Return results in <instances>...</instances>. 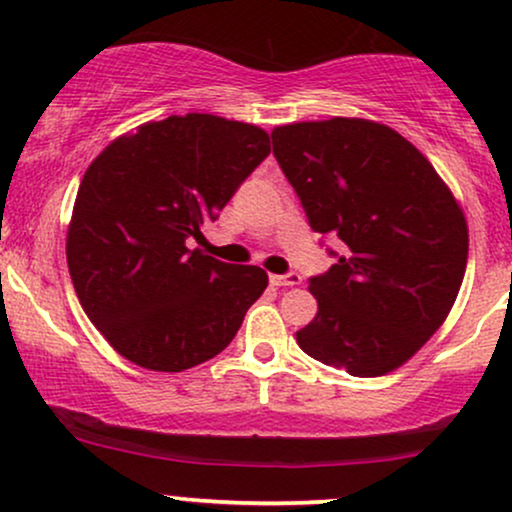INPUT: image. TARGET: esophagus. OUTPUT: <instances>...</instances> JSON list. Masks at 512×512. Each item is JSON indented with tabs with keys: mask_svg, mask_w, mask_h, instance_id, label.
Listing matches in <instances>:
<instances>
[{
	"mask_svg": "<svg viewBox=\"0 0 512 512\" xmlns=\"http://www.w3.org/2000/svg\"><path fill=\"white\" fill-rule=\"evenodd\" d=\"M269 281H272L274 286H298L301 284V274H296V272L274 274V276H269Z\"/></svg>",
	"mask_w": 512,
	"mask_h": 512,
	"instance_id": "1",
	"label": "esophagus"
}]
</instances>
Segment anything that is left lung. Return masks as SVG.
<instances>
[{"instance_id":"8db88e82","label":"left lung","mask_w":512,"mask_h":512,"mask_svg":"<svg viewBox=\"0 0 512 512\" xmlns=\"http://www.w3.org/2000/svg\"><path fill=\"white\" fill-rule=\"evenodd\" d=\"M274 158L310 228L342 243L310 276L317 315L296 342L356 378L385 375L448 317L467 269V221L426 156L395 129L356 117L272 132Z\"/></svg>"}]
</instances>
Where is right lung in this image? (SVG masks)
<instances>
[{
	"instance_id": "obj_1",
	"label": "right lung",
	"mask_w": 512,
	"mask_h": 512,
	"mask_svg": "<svg viewBox=\"0 0 512 512\" xmlns=\"http://www.w3.org/2000/svg\"><path fill=\"white\" fill-rule=\"evenodd\" d=\"M269 134L216 115H170L115 139L86 170L67 233L81 308L117 354L180 373L221 354L267 272L190 250L269 156Z\"/></svg>"
}]
</instances>
